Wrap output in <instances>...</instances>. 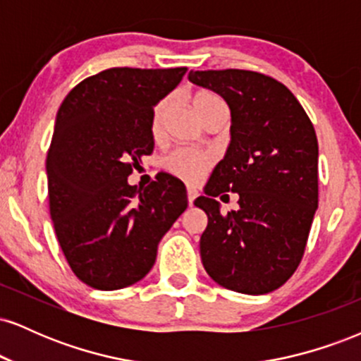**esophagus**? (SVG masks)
Masks as SVG:
<instances>
[{"instance_id": "34e87169", "label": "esophagus", "mask_w": 361, "mask_h": 361, "mask_svg": "<svg viewBox=\"0 0 361 361\" xmlns=\"http://www.w3.org/2000/svg\"><path fill=\"white\" fill-rule=\"evenodd\" d=\"M186 197H188V205L193 207V202H195V198L198 197V192H197V190H193V188H188V192H186Z\"/></svg>"}]
</instances>
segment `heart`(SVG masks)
Returning <instances> with one entry per match:
<instances>
[{
	"label": "heart",
	"mask_w": 361,
	"mask_h": 361,
	"mask_svg": "<svg viewBox=\"0 0 361 361\" xmlns=\"http://www.w3.org/2000/svg\"><path fill=\"white\" fill-rule=\"evenodd\" d=\"M169 103L171 98L166 97L163 100H159L154 105L151 114V134L157 137L161 134V128H163L164 117H166V111L169 109ZM192 105L195 114L198 115V118L204 122L209 115L215 114V111H227V103L224 102L221 94L214 93L210 90H197L192 97ZM214 164V157L207 152L193 151L188 147H178L173 149L171 152H168L163 157V168L168 173L180 178L181 181L188 185H195L207 175L210 168Z\"/></svg>",
	"instance_id": "b5f03b06"
}]
</instances>
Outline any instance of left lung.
Returning <instances> with one entry per match:
<instances>
[{
	"label": "left lung",
	"mask_w": 361,
	"mask_h": 361,
	"mask_svg": "<svg viewBox=\"0 0 361 361\" xmlns=\"http://www.w3.org/2000/svg\"><path fill=\"white\" fill-rule=\"evenodd\" d=\"M188 80L221 94L233 122L226 156L195 200L209 217L202 263L234 292H273L299 267L317 209L316 130L292 91L267 74L190 71ZM226 191L240 195V210L224 216L214 197Z\"/></svg>",
	"instance_id": "left-lung-1"
}]
</instances>
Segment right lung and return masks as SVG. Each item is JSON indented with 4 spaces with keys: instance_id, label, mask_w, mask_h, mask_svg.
Segmentation results:
<instances>
[{
    "instance_id": "1",
    "label": "right lung",
    "mask_w": 361,
    "mask_h": 361,
    "mask_svg": "<svg viewBox=\"0 0 361 361\" xmlns=\"http://www.w3.org/2000/svg\"><path fill=\"white\" fill-rule=\"evenodd\" d=\"M186 68H111L86 78L62 102L47 152L49 209L74 275L98 290L142 280L157 244L185 212V185L157 175L128 185L140 157L154 149V105Z\"/></svg>"
}]
</instances>
